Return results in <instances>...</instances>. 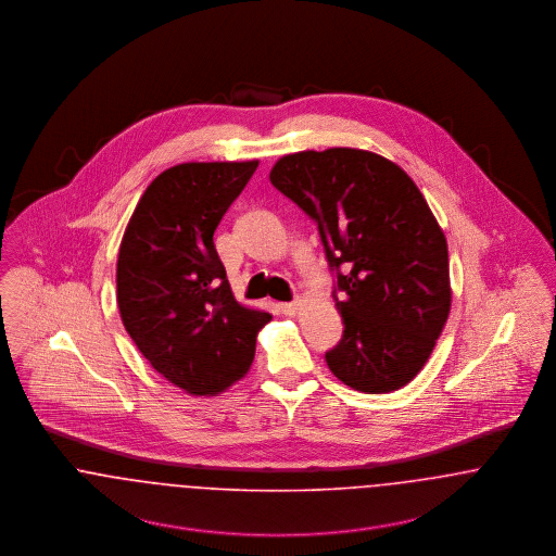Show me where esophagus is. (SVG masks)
I'll return each instance as SVG.
<instances>
[{"instance_id": "obj_1", "label": "esophagus", "mask_w": 556, "mask_h": 556, "mask_svg": "<svg viewBox=\"0 0 556 556\" xmlns=\"http://www.w3.org/2000/svg\"><path fill=\"white\" fill-rule=\"evenodd\" d=\"M298 306H300L298 302H281V304H279V311H281L283 315H295V313H298Z\"/></svg>"}]
</instances>
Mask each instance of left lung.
Segmentation results:
<instances>
[{
  "label": "left lung",
  "mask_w": 556,
  "mask_h": 556,
  "mask_svg": "<svg viewBox=\"0 0 556 556\" xmlns=\"http://www.w3.org/2000/svg\"><path fill=\"white\" fill-rule=\"evenodd\" d=\"M270 184L317 223L344 318L325 352L345 386L388 394L424 369L450 313L448 245L394 162L331 148L277 160Z\"/></svg>",
  "instance_id": "obj_1"
}]
</instances>
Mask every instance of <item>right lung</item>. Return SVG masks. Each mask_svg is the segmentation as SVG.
Returning <instances> with one entry per match:
<instances>
[{"label":"right lung","mask_w":556,"mask_h":556,"mask_svg":"<svg viewBox=\"0 0 556 556\" xmlns=\"http://www.w3.org/2000/svg\"><path fill=\"white\" fill-rule=\"evenodd\" d=\"M258 162H186L150 184L116 263L123 325L177 388L211 396L243 377L268 313L238 304L214 231Z\"/></svg>","instance_id":"right-lung-1"}]
</instances>
